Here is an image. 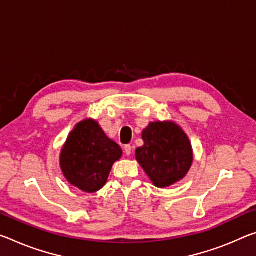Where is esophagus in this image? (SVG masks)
Instances as JSON below:
<instances>
[{
	"instance_id": "34e87169",
	"label": "esophagus",
	"mask_w": 256,
	"mask_h": 256,
	"mask_svg": "<svg viewBox=\"0 0 256 256\" xmlns=\"http://www.w3.org/2000/svg\"><path fill=\"white\" fill-rule=\"evenodd\" d=\"M124 152H125V154H126L128 156H130L132 154V147L130 144H126V146H124Z\"/></svg>"
}]
</instances>
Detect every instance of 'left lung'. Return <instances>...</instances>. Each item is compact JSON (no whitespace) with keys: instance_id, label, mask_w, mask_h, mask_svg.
<instances>
[{"instance_id":"left-lung-1","label":"left lung","mask_w":256,"mask_h":256,"mask_svg":"<svg viewBox=\"0 0 256 256\" xmlns=\"http://www.w3.org/2000/svg\"><path fill=\"white\" fill-rule=\"evenodd\" d=\"M142 140L144 144L136 150V157L154 184L165 188L184 178L192 163V149L176 124L150 123Z\"/></svg>"}]
</instances>
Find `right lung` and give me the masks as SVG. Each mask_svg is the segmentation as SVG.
<instances>
[{
	"mask_svg": "<svg viewBox=\"0 0 256 256\" xmlns=\"http://www.w3.org/2000/svg\"><path fill=\"white\" fill-rule=\"evenodd\" d=\"M122 149L104 134L96 122L85 120L76 125L62 150L60 165L66 179L86 192L106 184L112 164Z\"/></svg>",
	"mask_w": 256,
	"mask_h": 256,
	"instance_id": "right-lung-1",
	"label": "right lung"
}]
</instances>
